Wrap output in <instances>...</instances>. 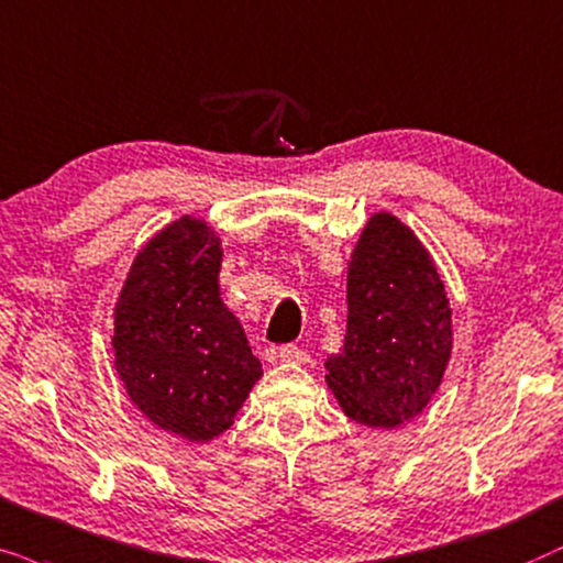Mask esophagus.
<instances>
[{"label":"esophagus","mask_w":563,"mask_h":563,"mask_svg":"<svg viewBox=\"0 0 563 563\" xmlns=\"http://www.w3.org/2000/svg\"><path fill=\"white\" fill-rule=\"evenodd\" d=\"M280 363H288V365H303L306 360H309V355L301 347H296V344H283L280 352Z\"/></svg>","instance_id":"1"}]
</instances>
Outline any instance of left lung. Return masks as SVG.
<instances>
[{"instance_id":"obj_1","label":"left lung","mask_w":563,"mask_h":563,"mask_svg":"<svg viewBox=\"0 0 563 563\" xmlns=\"http://www.w3.org/2000/svg\"><path fill=\"white\" fill-rule=\"evenodd\" d=\"M438 267L394 213H373L347 265V332L327 384L352 422H409L443 384L453 321Z\"/></svg>"}]
</instances>
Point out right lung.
Returning <instances> with one entry per match:
<instances>
[{
    "instance_id": "obj_1",
    "label": "right lung",
    "mask_w": 563,
    "mask_h": 563,
    "mask_svg": "<svg viewBox=\"0 0 563 563\" xmlns=\"http://www.w3.org/2000/svg\"><path fill=\"white\" fill-rule=\"evenodd\" d=\"M221 236L183 216L136 254L115 303V371L148 422L187 443L234 424L262 363L221 301Z\"/></svg>"
}]
</instances>
